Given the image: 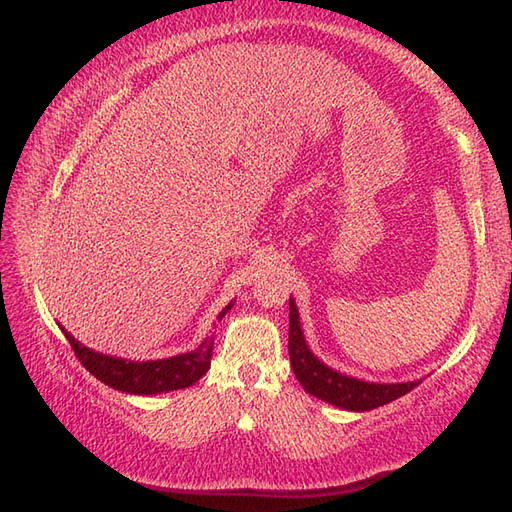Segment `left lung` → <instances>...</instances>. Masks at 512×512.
Instances as JSON below:
<instances>
[{
    "instance_id": "left-lung-1",
    "label": "left lung",
    "mask_w": 512,
    "mask_h": 512,
    "mask_svg": "<svg viewBox=\"0 0 512 512\" xmlns=\"http://www.w3.org/2000/svg\"><path fill=\"white\" fill-rule=\"evenodd\" d=\"M287 350H290L292 370L298 378V383L305 387V391L324 402L342 406L346 411L378 409V406L398 400L400 396H404V393H409L419 385V381L391 383V385L365 383V381H359V378H350L346 374H339L337 370H331L329 365H324L322 361L313 357L311 350L307 348L303 331H300L298 309L292 298H290V342H287Z\"/></svg>"
}]
</instances>
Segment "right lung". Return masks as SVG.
<instances>
[{
  "instance_id": "add662e5",
  "label": "right lung",
  "mask_w": 512,
  "mask_h": 512,
  "mask_svg": "<svg viewBox=\"0 0 512 512\" xmlns=\"http://www.w3.org/2000/svg\"><path fill=\"white\" fill-rule=\"evenodd\" d=\"M229 309L231 305L218 313V322L225 318V313ZM64 337L69 339L75 357L80 359L84 368L95 378H99L101 383H106L108 387L119 391L138 393V396H151V393L186 389L194 385L209 370V361H212L214 350V339L207 337L199 348L186 352V355L136 363L88 350L67 331H64Z\"/></svg>"
}]
</instances>
